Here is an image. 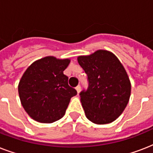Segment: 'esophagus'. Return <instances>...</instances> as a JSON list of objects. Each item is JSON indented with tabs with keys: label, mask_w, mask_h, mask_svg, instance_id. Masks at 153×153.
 I'll return each mask as SVG.
<instances>
[{
	"label": "esophagus",
	"mask_w": 153,
	"mask_h": 153,
	"mask_svg": "<svg viewBox=\"0 0 153 153\" xmlns=\"http://www.w3.org/2000/svg\"><path fill=\"white\" fill-rule=\"evenodd\" d=\"M75 89H76L77 93L79 94V92H80V91H81V86H79H79H76V88H75Z\"/></svg>",
	"instance_id": "34e87169"
}]
</instances>
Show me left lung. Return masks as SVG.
Masks as SVG:
<instances>
[{
	"label": "left lung",
	"instance_id": "1",
	"mask_svg": "<svg viewBox=\"0 0 153 153\" xmlns=\"http://www.w3.org/2000/svg\"><path fill=\"white\" fill-rule=\"evenodd\" d=\"M78 62L88 76V89L80 93L86 117L97 125L111 123L122 114L130 98L126 69L116 55L106 50L80 55Z\"/></svg>",
	"mask_w": 153,
	"mask_h": 153
}]
</instances>
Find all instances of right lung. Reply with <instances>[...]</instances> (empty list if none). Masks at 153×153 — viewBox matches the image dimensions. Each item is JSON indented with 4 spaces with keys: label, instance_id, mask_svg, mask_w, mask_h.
Wrapping results in <instances>:
<instances>
[{
    "label": "right lung",
    "instance_id": "add662e5",
    "mask_svg": "<svg viewBox=\"0 0 153 153\" xmlns=\"http://www.w3.org/2000/svg\"><path fill=\"white\" fill-rule=\"evenodd\" d=\"M71 59L46 56L32 62L21 77L18 92L25 110L33 120L52 123L64 116L71 98L77 94L63 74Z\"/></svg>",
    "mask_w": 153,
    "mask_h": 153
}]
</instances>
